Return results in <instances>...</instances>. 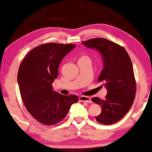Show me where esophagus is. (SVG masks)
<instances>
[{
  "label": "esophagus",
  "mask_w": 152,
  "mask_h": 152,
  "mask_svg": "<svg viewBox=\"0 0 152 152\" xmlns=\"http://www.w3.org/2000/svg\"><path fill=\"white\" fill-rule=\"evenodd\" d=\"M79 100H80V101L86 102V103H91V102H92L91 98L88 97V96H80L79 97Z\"/></svg>",
  "instance_id": "1"
}]
</instances>
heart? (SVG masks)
I'll return each instance as SVG.
<instances>
[{"label": "heart", "mask_w": 152, "mask_h": 152, "mask_svg": "<svg viewBox=\"0 0 152 152\" xmlns=\"http://www.w3.org/2000/svg\"><path fill=\"white\" fill-rule=\"evenodd\" d=\"M81 58H88V56H82Z\"/></svg>", "instance_id": "1"}]
</instances>
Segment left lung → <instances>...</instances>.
I'll return each mask as SVG.
<instances>
[{
  "mask_svg": "<svg viewBox=\"0 0 152 152\" xmlns=\"http://www.w3.org/2000/svg\"><path fill=\"white\" fill-rule=\"evenodd\" d=\"M82 44L99 51L103 61L98 82L104 86L107 94L104 100L91 99L101 107L96 121L103 125L113 124L125 116L134 101L136 84L132 61L124 48L106 39H91Z\"/></svg>",
  "mask_w": 152,
  "mask_h": 152,
  "instance_id": "left-lung-1",
  "label": "left lung"
}]
</instances>
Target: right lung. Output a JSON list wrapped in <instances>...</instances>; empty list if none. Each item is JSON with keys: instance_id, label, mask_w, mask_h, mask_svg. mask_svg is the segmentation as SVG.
Instances as JSON below:
<instances>
[{"instance_id": "add662e5", "label": "right lung", "mask_w": 152, "mask_h": 152, "mask_svg": "<svg viewBox=\"0 0 152 152\" xmlns=\"http://www.w3.org/2000/svg\"><path fill=\"white\" fill-rule=\"evenodd\" d=\"M74 44L50 43L31 50L20 64L17 82L23 103L32 117L41 123L55 125L63 120L76 95L64 96L53 90L62 59L75 48Z\"/></svg>"}]
</instances>
